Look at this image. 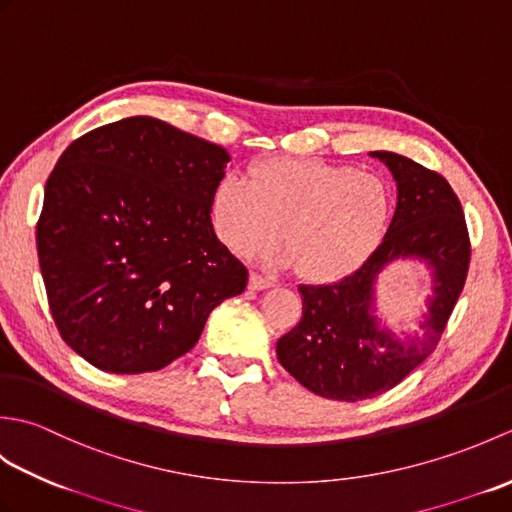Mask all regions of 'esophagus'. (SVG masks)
<instances>
[{
	"mask_svg": "<svg viewBox=\"0 0 512 512\" xmlns=\"http://www.w3.org/2000/svg\"><path fill=\"white\" fill-rule=\"evenodd\" d=\"M273 284H270V281L266 279V277H262V275H257V273H253L250 275V279H248V288L250 290H266V288H270Z\"/></svg>",
	"mask_w": 512,
	"mask_h": 512,
	"instance_id": "obj_1",
	"label": "esophagus"
}]
</instances>
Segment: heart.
Returning <instances> with one entry per match:
<instances>
[{"instance_id":"b5f03b06","label":"heart","mask_w":512,"mask_h":512,"mask_svg":"<svg viewBox=\"0 0 512 512\" xmlns=\"http://www.w3.org/2000/svg\"><path fill=\"white\" fill-rule=\"evenodd\" d=\"M394 195L376 173L325 160L268 158L246 182L224 178L211 198V220L228 250L248 257L275 246L284 228L288 253L310 284H332L356 273L383 244Z\"/></svg>"}]
</instances>
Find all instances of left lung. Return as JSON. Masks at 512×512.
I'll return each instance as SVG.
<instances>
[{"instance_id": "left-lung-1", "label": "left lung", "mask_w": 512, "mask_h": 512, "mask_svg": "<svg viewBox=\"0 0 512 512\" xmlns=\"http://www.w3.org/2000/svg\"><path fill=\"white\" fill-rule=\"evenodd\" d=\"M396 180L389 231L367 262L336 284L299 286L303 317L277 341V358L303 387L330 400L374 398L409 376L440 341L466 281L471 244L462 204L440 173L391 151H369ZM432 270L418 331L398 335L375 314V284L394 261Z\"/></svg>"}]
</instances>
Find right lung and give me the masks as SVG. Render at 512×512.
Here are the masks:
<instances>
[{"label":"right lung","mask_w":512,"mask_h":512,"mask_svg":"<svg viewBox=\"0 0 512 512\" xmlns=\"http://www.w3.org/2000/svg\"><path fill=\"white\" fill-rule=\"evenodd\" d=\"M228 151L151 116L96 127L43 193L37 253L61 339L112 374L167 367L198 343L248 270L217 239Z\"/></svg>","instance_id":"right-lung-1"}]
</instances>
